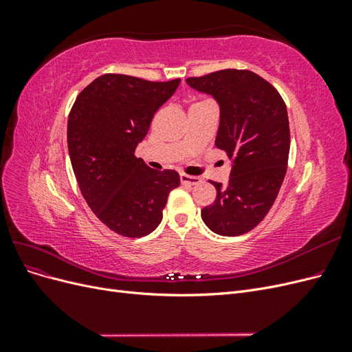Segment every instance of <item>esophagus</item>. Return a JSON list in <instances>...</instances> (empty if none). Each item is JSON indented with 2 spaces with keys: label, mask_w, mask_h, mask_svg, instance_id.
<instances>
[{
  "label": "esophagus",
  "mask_w": 352,
  "mask_h": 352,
  "mask_svg": "<svg viewBox=\"0 0 352 352\" xmlns=\"http://www.w3.org/2000/svg\"><path fill=\"white\" fill-rule=\"evenodd\" d=\"M180 182L184 185H197L201 182V179L198 176H189L186 173H180Z\"/></svg>",
  "instance_id": "esophagus-1"
}]
</instances>
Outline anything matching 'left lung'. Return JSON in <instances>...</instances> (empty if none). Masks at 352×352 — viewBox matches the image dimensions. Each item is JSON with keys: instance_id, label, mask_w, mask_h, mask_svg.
<instances>
[{"instance_id": "1", "label": "left lung", "mask_w": 352, "mask_h": 352, "mask_svg": "<svg viewBox=\"0 0 352 352\" xmlns=\"http://www.w3.org/2000/svg\"><path fill=\"white\" fill-rule=\"evenodd\" d=\"M186 82L217 100L216 146L233 158L226 186L210 180L217 197L201 210V217L217 235H243L267 216L286 175L291 145L286 104L270 82L247 69H225Z\"/></svg>"}]
</instances>
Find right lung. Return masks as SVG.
<instances>
[{
	"mask_svg": "<svg viewBox=\"0 0 352 352\" xmlns=\"http://www.w3.org/2000/svg\"><path fill=\"white\" fill-rule=\"evenodd\" d=\"M179 82L105 73L70 110L67 145L80 192L94 214L122 236L151 233L163 219L168 194L180 185L175 170L157 172L135 155Z\"/></svg>",
	"mask_w": 352,
	"mask_h": 352,
	"instance_id": "right-lung-1",
	"label": "right lung"
}]
</instances>
